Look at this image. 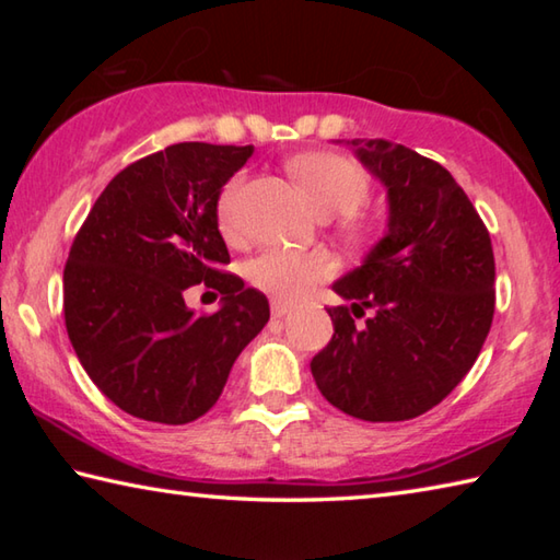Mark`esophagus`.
<instances>
[{
  "mask_svg": "<svg viewBox=\"0 0 560 560\" xmlns=\"http://www.w3.org/2000/svg\"><path fill=\"white\" fill-rule=\"evenodd\" d=\"M289 311H291V303H289V301H283L281 296H273V299H271V316H273V318L287 316Z\"/></svg>",
  "mask_w": 560,
  "mask_h": 560,
  "instance_id": "obj_1",
  "label": "esophagus"
}]
</instances>
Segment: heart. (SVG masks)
<instances>
[{
	"mask_svg": "<svg viewBox=\"0 0 560 560\" xmlns=\"http://www.w3.org/2000/svg\"><path fill=\"white\" fill-rule=\"evenodd\" d=\"M289 167L318 214L342 217L346 213L343 224L348 232L358 234L365 230V222L355 210L371 195L373 179L363 165L338 153H308L293 158ZM242 177H232L217 202L220 226L230 240L242 232ZM328 271L330 264L326 257L293 249H267L249 264L254 287L277 293L281 299H299L316 281L326 279Z\"/></svg>",
	"mask_w": 560,
	"mask_h": 560,
	"instance_id": "b5f03b06",
	"label": "heart"
}]
</instances>
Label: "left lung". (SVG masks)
Wrapping results in <instances>:
<instances>
[{"label":"left lung","mask_w":560,"mask_h":560,"mask_svg":"<svg viewBox=\"0 0 560 560\" xmlns=\"http://www.w3.org/2000/svg\"><path fill=\"white\" fill-rule=\"evenodd\" d=\"M387 189V232L334 283V338L311 360L326 400L365 422L440 405L471 371L494 318V252L447 170L390 140H348ZM371 307L363 325L355 317Z\"/></svg>","instance_id":"obj_1"}]
</instances>
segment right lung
<instances>
[{"label": "right lung", "mask_w": 560, "mask_h": 560, "mask_svg": "<svg viewBox=\"0 0 560 560\" xmlns=\"http://www.w3.org/2000/svg\"><path fill=\"white\" fill-rule=\"evenodd\" d=\"M252 145L177 143L110 179L71 244L63 318L83 371L113 405L160 424H187L220 400L246 343L267 326L269 301L222 271V187ZM220 292L214 315L184 293Z\"/></svg>", "instance_id": "right-lung-1"}]
</instances>
